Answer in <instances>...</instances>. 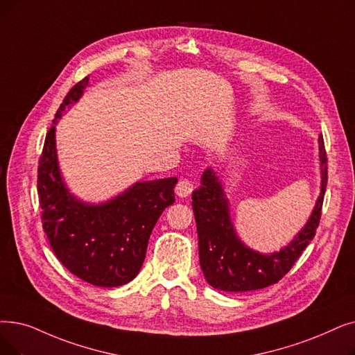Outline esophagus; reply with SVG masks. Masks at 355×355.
I'll list each match as a JSON object with an SVG mask.
<instances>
[{"mask_svg": "<svg viewBox=\"0 0 355 355\" xmlns=\"http://www.w3.org/2000/svg\"><path fill=\"white\" fill-rule=\"evenodd\" d=\"M193 190H194V184L190 180H187V178L180 180L178 184H177V187H175V193L181 198L189 197L193 193Z\"/></svg>", "mask_w": 355, "mask_h": 355, "instance_id": "1", "label": "esophagus"}]
</instances>
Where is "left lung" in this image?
<instances>
[{
  "mask_svg": "<svg viewBox=\"0 0 355 355\" xmlns=\"http://www.w3.org/2000/svg\"><path fill=\"white\" fill-rule=\"evenodd\" d=\"M319 165L320 193L309 219L290 243L271 254L258 252L239 239L222 182L211 168L205 169L202 184L191 194V205L197 225L200 267L211 287L223 291L258 290L277 283L290 271L319 226L328 182L322 136H319Z\"/></svg>",
  "mask_w": 355,
  "mask_h": 355,
  "instance_id": "left-lung-1",
  "label": "left lung"
}]
</instances>
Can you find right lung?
<instances>
[{
	"instance_id": "1",
	"label": "right lung",
	"mask_w": 355,
	"mask_h": 355,
	"mask_svg": "<svg viewBox=\"0 0 355 355\" xmlns=\"http://www.w3.org/2000/svg\"><path fill=\"white\" fill-rule=\"evenodd\" d=\"M88 76L71 88L46 135L37 168L43 230L56 255L73 275L98 287H119L141 271L148 241L165 207L175 202V177L137 181L103 203L73 196L62 177L56 150V123L78 101Z\"/></svg>"
}]
</instances>
